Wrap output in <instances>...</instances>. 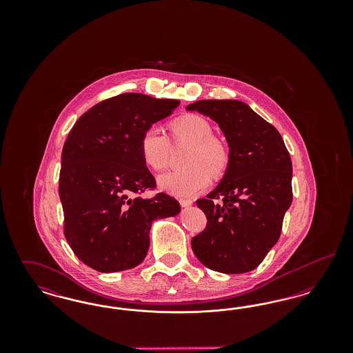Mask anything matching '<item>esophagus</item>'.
<instances>
[{"instance_id":"obj_1","label":"esophagus","mask_w":353,"mask_h":353,"mask_svg":"<svg viewBox=\"0 0 353 353\" xmlns=\"http://www.w3.org/2000/svg\"><path fill=\"white\" fill-rule=\"evenodd\" d=\"M192 203H193V201H190V200H185V199L180 200V205L183 208H189V206H192Z\"/></svg>"}]
</instances>
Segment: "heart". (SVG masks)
Masks as SVG:
<instances>
[{
	"instance_id": "b5f03b06",
	"label": "heart",
	"mask_w": 353,
	"mask_h": 353,
	"mask_svg": "<svg viewBox=\"0 0 353 353\" xmlns=\"http://www.w3.org/2000/svg\"><path fill=\"white\" fill-rule=\"evenodd\" d=\"M174 140L192 144L186 169L169 170L159 176L157 185L161 190L176 197H193L202 192L210 181V173L221 176L229 164V151L216 137L210 123L196 114L184 115L170 123ZM140 154L144 164L153 170L167 167L170 144L168 137L157 127L147 128L140 137Z\"/></svg>"
}]
</instances>
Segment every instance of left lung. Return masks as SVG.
<instances>
[{
  "label": "left lung",
  "mask_w": 353,
  "mask_h": 353,
  "mask_svg": "<svg viewBox=\"0 0 353 353\" xmlns=\"http://www.w3.org/2000/svg\"><path fill=\"white\" fill-rule=\"evenodd\" d=\"M186 111L214 120L229 145L222 180L196 202L208 225L193 236V252L208 269L252 271L278 242L292 202L290 153L276 128L243 101H194Z\"/></svg>",
  "instance_id": "left-lung-1"
}]
</instances>
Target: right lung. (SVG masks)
Listing matches in <instances>:
<instances>
[{"instance_id": "add662e5", "label": "right lung", "mask_w": 353, "mask_h": 353, "mask_svg": "<svg viewBox=\"0 0 353 353\" xmlns=\"http://www.w3.org/2000/svg\"><path fill=\"white\" fill-rule=\"evenodd\" d=\"M179 104L121 94L90 108L68 134L59 173L63 230L72 252L91 269L115 272L140 265L152 222L180 213L179 201L165 193L134 197L156 188L140 154V137Z\"/></svg>"}]
</instances>
